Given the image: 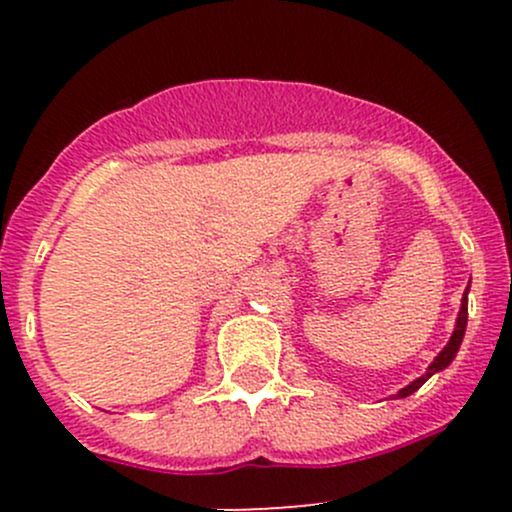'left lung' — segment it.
<instances>
[{"mask_svg": "<svg viewBox=\"0 0 512 512\" xmlns=\"http://www.w3.org/2000/svg\"><path fill=\"white\" fill-rule=\"evenodd\" d=\"M467 293H469V286H467V289H464L462 305H460V315H457L455 332H452L450 342L445 344V349L440 351V354H438L436 358H433V363L426 368V373L421 375V378H416L414 383H409L407 387H402V390H399L395 397H409V395H414V392L419 390V387L424 385L426 380L431 378V375H436V373H440V370H443V368H448L450 363H452V358L457 356V351H460V344H462V337H464V330H467Z\"/></svg>", "mask_w": 512, "mask_h": 512, "instance_id": "8db88e82", "label": "left lung"}]
</instances>
